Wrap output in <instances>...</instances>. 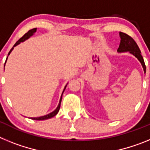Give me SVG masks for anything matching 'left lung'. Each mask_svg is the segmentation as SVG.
Wrapping results in <instances>:
<instances>
[{
	"label": "left lung",
	"instance_id": "obj_1",
	"mask_svg": "<svg viewBox=\"0 0 150 150\" xmlns=\"http://www.w3.org/2000/svg\"><path fill=\"white\" fill-rule=\"evenodd\" d=\"M120 47L118 48V52H129L130 53L134 55L141 63L144 68V72L146 73V65L144 63L143 56L141 55V52L139 49L138 46L134 41V40L130 37L128 34H125L123 32H120Z\"/></svg>",
	"mask_w": 150,
	"mask_h": 150
}]
</instances>
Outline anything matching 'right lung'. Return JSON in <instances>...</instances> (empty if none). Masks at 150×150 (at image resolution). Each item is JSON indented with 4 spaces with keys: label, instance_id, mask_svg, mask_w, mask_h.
Returning <instances> with one entry per match:
<instances>
[{
    "label": "right lung",
    "instance_id": "obj_1",
    "mask_svg": "<svg viewBox=\"0 0 150 150\" xmlns=\"http://www.w3.org/2000/svg\"><path fill=\"white\" fill-rule=\"evenodd\" d=\"M36 30H37V28H33V29H31V30H29L28 31V32L26 33V34H25V35H24L23 37H22V38H21L20 39L18 40L17 41L16 43L15 44H14V46H13V48H12L11 50H10V51L9 52V53H8V55H10V52H12V50H13V48H14V47H15L16 46H17V45H18V44H19V43H22V42H23V41H25V40L28 39V38H30V36H32L33 34H34V33L36 32ZM6 59H7V58H6ZM5 63H6V62H5ZM4 66H5V65H4ZM66 86H67V85H66V86H65V87H64V90H63V92H64V90H65V88H66ZM63 92H62V96H61V98H60V100H59V105H58V107H57V108H56V109L55 110L53 111V112H50V113H49V114L46 115V116H40V117L30 118V119H32V120H48V119H50V118H52V117H53V116H55V115H56L57 113H58V112H59V109H60L61 102H62V95H63Z\"/></svg>",
    "mask_w": 150,
    "mask_h": 150
}]
</instances>
